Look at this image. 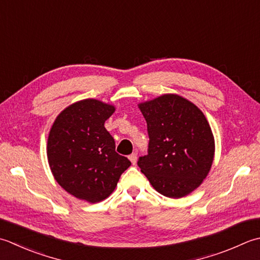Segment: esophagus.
I'll list each match as a JSON object with an SVG mask.
<instances>
[{"label": "esophagus", "instance_id": "obj_1", "mask_svg": "<svg viewBox=\"0 0 260 260\" xmlns=\"http://www.w3.org/2000/svg\"><path fill=\"white\" fill-rule=\"evenodd\" d=\"M128 159L131 160L132 164L135 165V164H136V160H137V154H136V153H132V154L128 156Z\"/></svg>", "mask_w": 260, "mask_h": 260}]
</instances>
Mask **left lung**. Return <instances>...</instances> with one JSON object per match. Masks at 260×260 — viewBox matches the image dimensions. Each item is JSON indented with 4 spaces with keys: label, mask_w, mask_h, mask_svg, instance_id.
Segmentation results:
<instances>
[{
    "label": "left lung",
    "mask_w": 260,
    "mask_h": 260,
    "mask_svg": "<svg viewBox=\"0 0 260 260\" xmlns=\"http://www.w3.org/2000/svg\"><path fill=\"white\" fill-rule=\"evenodd\" d=\"M147 124L149 149L137 166L156 191L180 198L200 186L214 157V137L204 114L177 94L139 105Z\"/></svg>",
    "instance_id": "left-lung-1"
}]
</instances>
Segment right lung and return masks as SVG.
<instances>
[{"instance_id":"obj_1","label":"right lung","mask_w":260,"mask_h":260,"mask_svg":"<svg viewBox=\"0 0 260 260\" xmlns=\"http://www.w3.org/2000/svg\"><path fill=\"white\" fill-rule=\"evenodd\" d=\"M114 111V106L99 100H81L64 109L49 132L50 170L59 186L79 200L104 201L131 166L117 153L114 137L105 128Z\"/></svg>"}]
</instances>
